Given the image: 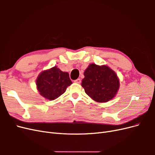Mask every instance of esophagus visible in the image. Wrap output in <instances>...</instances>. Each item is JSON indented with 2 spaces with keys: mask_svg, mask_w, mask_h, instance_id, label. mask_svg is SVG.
Listing matches in <instances>:
<instances>
[{
  "mask_svg": "<svg viewBox=\"0 0 155 155\" xmlns=\"http://www.w3.org/2000/svg\"><path fill=\"white\" fill-rule=\"evenodd\" d=\"M74 82L76 83L79 84V83H81V79H76V80H74Z\"/></svg>",
  "mask_w": 155,
  "mask_h": 155,
  "instance_id": "esophagus-1",
  "label": "esophagus"
}]
</instances>
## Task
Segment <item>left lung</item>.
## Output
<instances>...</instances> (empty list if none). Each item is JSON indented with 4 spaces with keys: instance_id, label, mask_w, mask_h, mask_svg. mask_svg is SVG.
<instances>
[{
    "instance_id": "1",
    "label": "left lung",
    "mask_w": 155,
    "mask_h": 155,
    "mask_svg": "<svg viewBox=\"0 0 155 155\" xmlns=\"http://www.w3.org/2000/svg\"><path fill=\"white\" fill-rule=\"evenodd\" d=\"M81 86L87 94L98 103L113 99L120 87L116 74L107 65L90 64L84 72Z\"/></svg>"
}]
</instances>
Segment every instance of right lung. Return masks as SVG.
<instances>
[{
	"label": "right lung",
	"mask_w": 155,
	"mask_h": 155,
	"mask_svg": "<svg viewBox=\"0 0 155 155\" xmlns=\"http://www.w3.org/2000/svg\"><path fill=\"white\" fill-rule=\"evenodd\" d=\"M72 83L68 73L61 71L56 66L44 70L36 79L37 91L42 96L51 101L62 95Z\"/></svg>",
	"instance_id": "1"
}]
</instances>
